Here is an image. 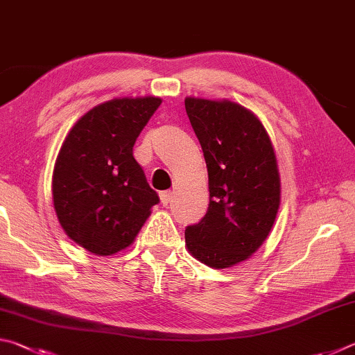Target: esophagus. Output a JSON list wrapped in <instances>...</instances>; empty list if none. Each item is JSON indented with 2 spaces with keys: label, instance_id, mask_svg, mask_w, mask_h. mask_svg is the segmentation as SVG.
<instances>
[{
  "label": "esophagus",
  "instance_id": "obj_1",
  "mask_svg": "<svg viewBox=\"0 0 355 355\" xmlns=\"http://www.w3.org/2000/svg\"><path fill=\"white\" fill-rule=\"evenodd\" d=\"M159 197H161V203H163L164 207H167L171 203V200H172V192L171 191H164V192H161Z\"/></svg>",
  "mask_w": 355,
  "mask_h": 355
}]
</instances>
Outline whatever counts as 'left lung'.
Masks as SVG:
<instances>
[{
	"mask_svg": "<svg viewBox=\"0 0 355 355\" xmlns=\"http://www.w3.org/2000/svg\"><path fill=\"white\" fill-rule=\"evenodd\" d=\"M192 130L208 171L209 205L184 239L197 260L230 268L260 248L280 205L272 144L254 114L233 101L186 98Z\"/></svg>",
	"mask_w": 355,
	"mask_h": 355,
	"instance_id": "1",
	"label": "left lung"
}]
</instances>
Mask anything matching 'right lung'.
Returning a JSON list of instances; mask_svg holds the SVG:
<instances>
[{"label": "right lung", "instance_id": "1", "mask_svg": "<svg viewBox=\"0 0 355 355\" xmlns=\"http://www.w3.org/2000/svg\"><path fill=\"white\" fill-rule=\"evenodd\" d=\"M161 98H114L84 114L58 155L53 203L64 232L95 255L135 241L159 202L133 147Z\"/></svg>", "mask_w": 355, "mask_h": 355}]
</instances>
